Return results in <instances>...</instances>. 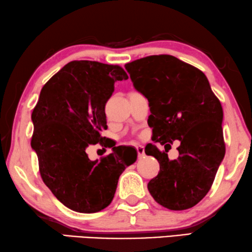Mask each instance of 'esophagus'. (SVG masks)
Returning a JSON list of instances; mask_svg holds the SVG:
<instances>
[{
    "mask_svg": "<svg viewBox=\"0 0 252 252\" xmlns=\"http://www.w3.org/2000/svg\"><path fill=\"white\" fill-rule=\"evenodd\" d=\"M136 150H137V153H138L139 158H143V156L145 155V148H144V146L141 145V144L136 145Z\"/></svg>",
    "mask_w": 252,
    "mask_h": 252,
    "instance_id": "obj_1",
    "label": "esophagus"
}]
</instances>
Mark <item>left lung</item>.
Masks as SVG:
<instances>
[{
  "label": "left lung",
  "mask_w": 252,
  "mask_h": 252,
  "mask_svg": "<svg viewBox=\"0 0 252 252\" xmlns=\"http://www.w3.org/2000/svg\"><path fill=\"white\" fill-rule=\"evenodd\" d=\"M135 89L150 102L148 125L160 152L147 144L146 155L158 160L159 172L147 184L162 207L181 211L203 199L225 154L223 110L208 78L193 65L170 55L150 56L125 64ZM175 139L179 158L168 159Z\"/></svg>",
  "instance_id": "8db88e82"
}]
</instances>
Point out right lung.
<instances>
[{
    "label": "right lung",
    "instance_id": "add662e5",
    "mask_svg": "<svg viewBox=\"0 0 252 252\" xmlns=\"http://www.w3.org/2000/svg\"><path fill=\"white\" fill-rule=\"evenodd\" d=\"M128 79L121 65L71 61L48 80L32 111L31 146L38 155L44 184L65 207L94 213L114 199L118 179L137 158L128 146H115L109 155L90 160L86 148L108 142L105 106L115 82Z\"/></svg>",
    "mask_w": 252,
    "mask_h": 252
}]
</instances>
